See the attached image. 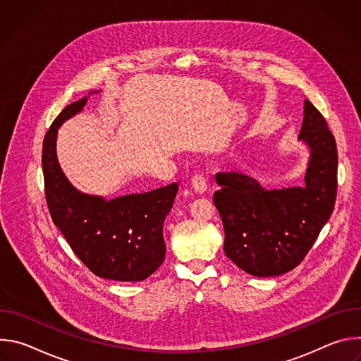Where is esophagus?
Listing matches in <instances>:
<instances>
[{
  "mask_svg": "<svg viewBox=\"0 0 361 361\" xmlns=\"http://www.w3.org/2000/svg\"><path fill=\"white\" fill-rule=\"evenodd\" d=\"M191 188L197 194H204L205 190H207V181H205V178H202L200 176H195L191 178Z\"/></svg>",
  "mask_w": 361,
  "mask_h": 361,
  "instance_id": "esophagus-1",
  "label": "esophagus"
}]
</instances>
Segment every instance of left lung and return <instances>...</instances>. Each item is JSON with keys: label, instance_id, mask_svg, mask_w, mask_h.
I'll return each mask as SVG.
<instances>
[{"label": "left lung", "instance_id": "1", "mask_svg": "<svg viewBox=\"0 0 361 361\" xmlns=\"http://www.w3.org/2000/svg\"><path fill=\"white\" fill-rule=\"evenodd\" d=\"M298 141L308 149L304 185L267 190L238 173H219L214 204L224 252L245 273L276 277L295 269L329 221L337 192V147L320 111L304 101Z\"/></svg>", "mask_w": 361, "mask_h": 361}]
</instances>
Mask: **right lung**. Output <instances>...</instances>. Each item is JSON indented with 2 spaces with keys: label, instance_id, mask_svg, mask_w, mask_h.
<instances>
[{
  "label": "right lung",
  "instance_id": "1",
  "mask_svg": "<svg viewBox=\"0 0 361 361\" xmlns=\"http://www.w3.org/2000/svg\"><path fill=\"white\" fill-rule=\"evenodd\" d=\"M99 91H90L67 106L45 134L42 171L47 204L54 224L95 276L114 281H142L166 259L163 224L178 184L107 200L82 192L68 181L57 159L59 128L81 113L88 97Z\"/></svg>",
  "mask_w": 361,
  "mask_h": 361
}]
</instances>
